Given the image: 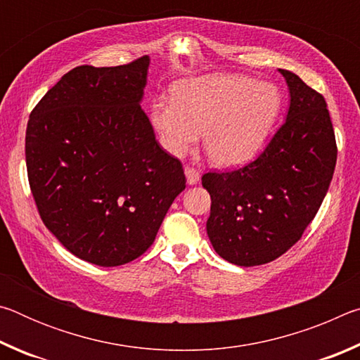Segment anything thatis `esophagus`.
Listing matches in <instances>:
<instances>
[{
	"label": "esophagus",
	"instance_id": "esophagus-1",
	"mask_svg": "<svg viewBox=\"0 0 360 360\" xmlns=\"http://www.w3.org/2000/svg\"><path fill=\"white\" fill-rule=\"evenodd\" d=\"M184 173H186V178H187V184H188V186L197 184V182L200 181V173H198V169L191 168V167H186Z\"/></svg>",
	"mask_w": 360,
	"mask_h": 360
}]
</instances>
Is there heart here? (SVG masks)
I'll return each instance as SVG.
<instances>
[{"instance_id":"b5f03b06","label":"heart","mask_w":360,"mask_h":360,"mask_svg":"<svg viewBox=\"0 0 360 360\" xmlns=\"http://www.w3.org/2000/svg\"><path fill=\"white\" fill-rule=\"evenodd\" d=\"M281 105V94L273 84L211 75L182 81L173 98L155 100L150 120L169 155H187L203 133L210 160L221 168H236L264 148Z\"/></svg>"}]
</instances>
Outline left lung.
Masks as SVG:
<instances>
[{
	"label": "left lung",
	"instance_id": "obj_1",
	"mask_svg": "<svg viewBox=\"0 0 360 360\" xmlns=\"http://www.w3.org/2000/svg\"><path fill=\"white\" fill-rule=\"evenodd\" d=\"M290 105L265 150L246 167L206 173V222L214 251L230 264L254 266L278 259L302 238L330 186L337 143L324 96L288 70Z\"/></svg>",
	"mask_w": 360,
	"mask_h": 360
}]
</instances>
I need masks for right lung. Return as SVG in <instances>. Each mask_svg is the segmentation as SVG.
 Instances as JSON below:
<instances>
[{
    "label": "right lung",
    "instance_id": "add662e5",
    "mask_svg": "<svg viewBox=\"0 0 360 360\" xmlns=\"http://www.w3.org/2000/svg\"><path fill=\"white\" fill-rule=\"evenodd\" d=\"M149 58L71 70L30 114V188L51 233L76 257L129 264L154 243L186 188L178 158L141 109Z\"/></svg>",
    "mask_w": 360,
    "mask_h": 360
}]
</instances>
